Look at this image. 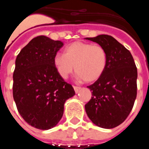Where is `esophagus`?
Listing matches in <instances>:
<instances>
[{
  "instance_id": "esophagus-1",
  "label": "esophagus",
  "mask_w": 149,
  "mask_h": 149,
  "mask_svg": "<svg viewBox=\"0 0 149 149\" xmlns=\"http://www.w3.org/2000/svg\"><path fill=\"white\" fill-rule=\"evenodd\" d=\"M74 91H75V93H79V91L81 90V87H79V86H74Z\"/></svg>"
}]
</instances>
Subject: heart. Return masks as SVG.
<instances>
[{
  "mask_svg": "<svg viewBox=\"0 0 149 149\" xmlns=\"http://www.w3.org/2000/svg\"><path fill=\"white\" fill-rule=\"evenodd\" d=\"M107 63L106 50L101 45L74 42L65 49V54H56L54 64L56 71L65 79L74 69L79 79L91 83L97 81L104 72Z\"/></svg>",
  "mask_w": 149,
  "mask_h": 149,
  "instance_id": "b5f03b06",
  "label": "heart"
}]
</instances>
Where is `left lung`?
Segmentation results:
<instances>
[{"instance_id": "left-lung-1", "label": "left lung", "mask_w": 149, "mask_h": 149, "mask_svg": "<svg viewBox=\"0 0 149 149\" xmlns=\"http://www.w3.org/2000/svg\"><path fill=\"white\" fill-rule=\"evenodd\" d=\"M85 39L102 46L107 54L102 75L87 86L92 98L85 110L95 125L113 128L127 119L133 108L136 98L137 68L131 52L111 36Z\"/></svg>"}]
</instances>
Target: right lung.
Segmentation results:
<instances>
[{
	"instance_id": "right-lung-1",
	"label": "right lung",
	"mask_w": 149,
	"mask_h": 149,
	"mask_svg": "<svg viewBox=\"0 0 149 149\" xmlns=\"http://www.w3.org/2000/svg\"><path fill=\"white\" fill-rule=\"evenodd\" d=\"M63 45L61 41L39 36L22 48L15 60L13 98L21 116L40 130L55 127L63 116L65 101L75 95L54 64Z\"/></svg>"
}]
</instances>
